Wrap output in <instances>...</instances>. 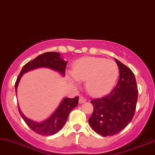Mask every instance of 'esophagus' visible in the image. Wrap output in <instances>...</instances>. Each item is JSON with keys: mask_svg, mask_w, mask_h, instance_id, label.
<instances>
[{"mask_svg": "<svg viewBox=\"0 0 155 155\" xmlns=\"http://www.w3.org/2000/svg\"><path fill=\"white\" fill-rule=\"evenodd\" d=\"M86 99L84 98V97H83V96L79 97V104H83V103L86 102Z\"/></svg>", "mask_w": 155, "mask_h": 155, "instance_id": "obj_1", "label": "esophagus"}]
</instances>
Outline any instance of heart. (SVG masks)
Here are the masks:
<instances>
[{
  "label": "heart",
  "instance_id": "1",
  "mask_svg": "<svg viewBox=\"0 0 155 155\" xmlns=\"http://www.w3.org/2000/svg\"><path fill=\"white\" fill-rule=\"evenodd\" d=\"M119 74L115 61L98 57H84L78 59L69 73L73 83L86 81V91L91 96H102L115 85Z\"/></svg>",
  "mask_w": 155,
  "mask_h": 155
}]
</instances>
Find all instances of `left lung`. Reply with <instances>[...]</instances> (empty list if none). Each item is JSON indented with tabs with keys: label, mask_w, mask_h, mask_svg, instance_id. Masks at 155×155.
<instances>
[{
	"label": "left lung",
	"mask_w": 155,
	"mask_h": 155,
	"mask_svg": "<svg viewBox=\"0 0 155 155\" xmlns=\"http://www.w3.org/2000/svg\"><path fill=\"white\" fill-rule=\"evenodd\" d=\"M115 60L120 71L116 86L108 94L91 101L94 111L88 123L96 133L105 137L116 135L130 123L137 101L138 89L133 72Z\"/></svg>",
	"instance_id": "8db88e82"
}]
</instances>
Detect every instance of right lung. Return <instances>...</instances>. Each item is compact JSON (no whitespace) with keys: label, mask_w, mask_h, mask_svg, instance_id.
Listing matches in <instances>:
<instances>
[{"label":"right lung","mask_w":155,"mask_h":155,"mask_svg":"<svg viewBox=\"0 0 155 155\" xmlns=\"http://www.w3.org/2000/svg\"><path fill=\"white\" fill-rule=\"evenodd\" d=\"M67 64V61H65L63 60L60 57V54L59 52L49 51L39 55L36 58L28 61L26 64L23 66L15 81V93H17V87L20 78L25 72L38 67H47L59 71L62 75H64ZM78 104H79V96H76L73 98H64L59 108L53 113V115L42 123L34 122L30 119H28L22 114L19 107H18V110L22 119L32 130L39 135L49 136L54 135L62 128L70 112L78 106Z\"/></svg>","instance_id":"right-lung-1"}]
</instances>
